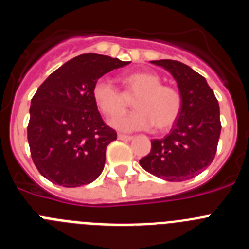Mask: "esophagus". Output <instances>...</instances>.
<instances>
[{"label": "esophagus", "mask_w": 249, "mask_h": 249, "mask_svg": "<svg viewBox=\"0 0 249 249\" xmlns=\"http://www.w3.org/2000/svg\"><path fill=\"white\" fill-rule=\"evenodd\" d=\"M118 140H121V141H131L132 140V136L123 135V133H118Z\"/></svg>", "instance_id": "1"}]
</instances>
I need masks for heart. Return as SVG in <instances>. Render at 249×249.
<instances>
[{"label":"heart","instance_id":"b5f03b06","mask_svg":"<svg viewBox=\"0 0 249 249\" xmlns=\"http://www.w3.org/2000/svg\"><path fill=\"white\" fill-rule=\"evenodd\" d=\"M124 94L136 95V109L128 115L119 114L125 109L124 94L109 78L101 77L93 85L92 98L98 111L106 117H117L111 124L121 131H141L156 126L160 131L168 129L177 122L182 111V96L177 89L162 85L156 72L137 71L123 77Z\"/></svg>","mask_w":249,"mask_h":249}]
</instances>
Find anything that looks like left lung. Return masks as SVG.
<instances>
[{"mask_svg": "<svg viewBox=\"0 0 249 249\" xmlns=\"http://www.w3.org/2000/svg\"><path fill=\"white\" fill-rule=\"evenodd\" d=\"M172 74L182 96V111L162 140L151 141V152L141 158L143 169L169 182L198 176L212 163L217 152L221 120L219 105L206 78L173 59L151 61Z\"/></svg>", "mask_w": 249, "mask_h": 249, "instance_id": "8db88e82", "label": "left lung"}]
</instances>
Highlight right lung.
Masks as SVG:
<instances>
[{
    "label": "right lung",
    "instance_id": "add662e5",
    "mask_svg": "<svg viewBox=\"0 0 249 249\" xmlns=\"http://www.w3.org/2000/svg\"><path fill=\"white\" fill-rule=\"evenodd\" d=\"M129 62L80 54L57 68L31 101L27 138L38 172L54 184L80 187L102 173L106 149L117 133L92 98L94 82Z\"/></svg>",
    "mask_w": 249,
    "mask_h": 249
}]
</instances>
